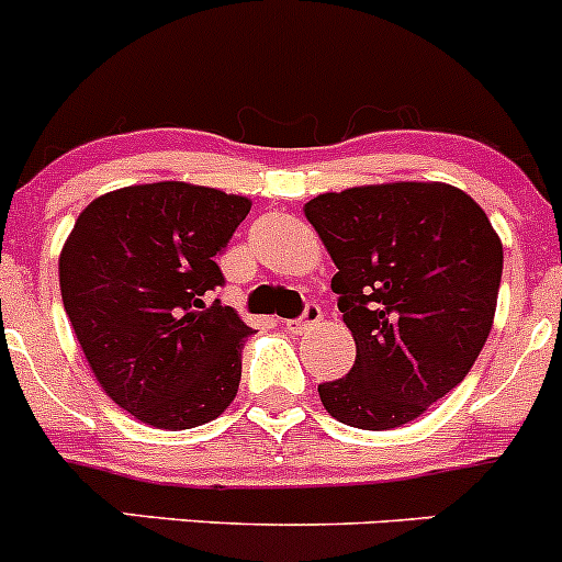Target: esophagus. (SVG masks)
<instances>
[{"label":"esophagus","instance_id":"obj_1","mask_svg":"<svg viewBox=\"0 0 562 562\" xmlns=\"http://www.w3.org/2000/svg\"><path fill=\"white\" fill-rule=\"evenodd\" d=\"M319 322H322V308L316 303H311V305H305V311L300 319H289L283 327H286V333H292V335H303V333H308V329H314Z\"/></svg>","mask_w":562,"mask_h":562}]
</instances>
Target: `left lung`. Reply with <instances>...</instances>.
Masks as SVG:
<instances>
[{
	"label": "left lung",
	"mask_w": 562,
	"mask_h": 562,
	"mask_svg": "<svg viewBox=\"0 0 562 562\" xmlns=\"http://www.w3.org/2000/svg\"><path fill=\"white\" fill-rule=\"evenodd\" d=\"M357 344L344 379L319 384L329 416L392 430L468 375L493 329L503 246L487 213L447 183H379L305 205Z\"/></svg>",
	"instance_id": "1"
}]
</instances>
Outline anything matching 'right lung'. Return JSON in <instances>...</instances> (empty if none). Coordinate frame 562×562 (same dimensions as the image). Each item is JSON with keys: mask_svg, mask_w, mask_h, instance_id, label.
Wrapping results in <instances>:
<instances>
[{"mask_svg": "<svg viewBox=\"0 0 562 562\" xmlns=\"http://www.w3.org/2000/svg\"><path fill=\"white\" fill-rule=\"evenodd\" d=\"M251 202L181 181L97 196L61 248L65 311L102 390L159 430L216 419L238 395L254 333L216 265Z\"/></svg>", "mask_w": 562, "mask_h": 562, "instance_id": "obj_1", "label": "right lung"}]
</instances>
